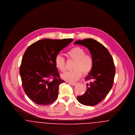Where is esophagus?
<instances>
[{
  "label": "esophagus",
  "instance_id": "34e87169",
  "mask_svg": "<svg viewBox=\"0 0 135 135\" xmlns=\"http://www.w3.org/2000/svg\"><path fill=\"white\" fill-rule=\"evenodd\" d=\"M69 84L72 86H75L77 84L76 83H69Z\"/></svg>",
  "mask_w": 135,
  "mask_h": 135
}]
</instances>
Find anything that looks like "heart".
Returning <instances> with one entry per match:
<instances>
[{
    "label": "heart",
    "mask_w": 135,
    "mask_h": 135,
    "mask_svg": "<svg viewBox=\"0 0 135 135\" xmlns=\"http://www.w3.org/2000/svg\"><path fill=\"white\" fill-rule=\"evenodd\" d=\"M69 58L75 61L74 70L68 71L61 74V78L69 82H74L82 75L88 74L93 70L94 60L93 57L86 54V50L80 47H75L70 49L67 53ZM56 67L61 72L65 70V60L62 56L58 55L55 58Z\"/></svg>",
    "instance_id": "1"
}]
</instances>
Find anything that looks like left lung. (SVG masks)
Here are the masks:
<instances>
[{"label":"left lung","instance_id":"8db88e82","mask_svg":"<svg viewBox=\"0 0 135 135\" xmlns=\"http://www.w3.org/2000/svg\"><path fill=\"white\" fill-rule=\"evenodd\" d=\"M76 44L86 47L94 60L93 70L85 78L91 80L90 86L87 84L86 93L77 96V100L85 105H95L105 98L113 86L115 74L113 59L108 49L96 40H78L74 42Z\"/></svg>","mask_w":135,"mask_h":135}]
</instances>
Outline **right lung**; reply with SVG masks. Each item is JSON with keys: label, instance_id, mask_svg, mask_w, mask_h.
<instances>
[{"label": "right lung", "instance_id": "add662e5", "mask_svg": "<svg viewBox=\"0 0 135 135\" xmlns=\"http://www.w3.org/2000/svg\"><path fill=\"white\" fill-rule=\"evenodd\" d=\"M73 40L43 39L32 44L26 50L20 74L23 89L33 102L46 105L57 98L59 85L65 81L60 77L55 58Z\"/></svg>", "mask_w": 135, "mask_h": 135}]
</instances>
